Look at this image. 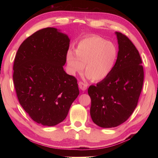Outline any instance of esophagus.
Instances as JSON below:
<instances>
[{
  "label": "esophagus",
  "mask_w": 158,
  "mask_h": 158,
  "mask_svg": "<svg viewBox=\"0 0 158 158\" xmlns=\"http://www.w3.org/2000/svg\"><path fill=\"white\" fill-rule=\"evenodd\" d=\"M79 87L80 89L83 90V91H85V90H86L87 88H88V85L82 81H79Z\"/></svg>",
  "instance_id": "34e87169"
}]
</instances>
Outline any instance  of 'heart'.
<instances>
[{
	"instance_id": "1",
	"label": "heart",
	"mask_w": 158,
	"mask_h": 158,
	"mask_svg": "<svg viewBox=\"0 0 158 158\" xmlns=\"http://www.w3.org/2000/svg\"><path fill=\"white\" fill-rule=\"evenodd\" d=\"M117 58V49L112 43L98 36L81 39L75 53L69 50L66 60L68 71L71 75L81 73L85 65V73L94 81L105 79L111 73Z\"/></svg>"
}]
</instances>
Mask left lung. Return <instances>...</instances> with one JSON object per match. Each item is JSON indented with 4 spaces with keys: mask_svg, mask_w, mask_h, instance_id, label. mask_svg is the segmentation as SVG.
Returning <instances> with one entry per match:
<instances>
[{
    "mask_svg": "<svg viewBox=\"0 0 158 158\" xmlns=\"http://www.w3.org/2000/svg\"><path fill=\"white\" fill-rule=\"evenodd\" d=\"M118 43L116 62L109 75L88 88L93 122L110 128L125 122L137 106L144 71L139 51L126 35L115 32Z\"/></svg>",
    "mask_w": 158,
    "mask_h": 158,
    "instance_id": "1",
    "label": "left lung"
}]
</instances>
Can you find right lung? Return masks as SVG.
Wrapping results in <instances>:
<instances>
[{"label":"right lung","mask_w":158,"mask_h":158,"mask_svg":"<svg viewBox=\"0 0 158 158\" xmlns=\"http://www.w3.org/2000/svg\"><path fill=\"white\" fill-rule=\"evenodd\" d=\"M68 35L55 28L35 32L17 52L13 83L19 104L36 123L62 122L79 91L77 79L64 70L69 48Z\"/></svg>","instance_id":"1"}]
</instances>
